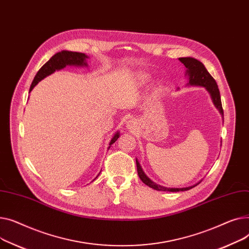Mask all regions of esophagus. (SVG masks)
Wrapping results in <instances>:
<instances>
[{
    "label": "esophagus",
    "instance_id": "1",
    "mask_svg": "<svg viewBox=\"0 0 249 249\" xmlns=\"http://www.w3.org/2000/svg\"><path fill=\"white\" fill-rule=\"evenodd\" d=\"M126 124H127V127H128V128H133L135 124H134V122H133V121H128Z\"/></svg>",
    "mask_w": 249,
    "mask_h": 249
}]
</instances>
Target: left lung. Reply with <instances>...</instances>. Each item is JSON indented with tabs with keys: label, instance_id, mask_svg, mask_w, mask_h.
I'll return each mask as SVG.
<instances>
[{
	"label": "left lung",
	"instance_id": "8db88e82",
	"mask_svg": "<svg viewBox=\"0 0 249 249\" xmlns=\"http://www.w3.org/2000/svg\"><path fill=\"white\" fill-rule=\"evenodd\" d=\"M179 60L185 65L187 68L186 71V75L189 77V83L190 85H197V86H203L208 90V92L211 95V98L213 100V104L217 107V109L220 111V113L223 115V108H222V104H221V97H220V92H219L218 89V85L215 81V79L210 75V73L207 71L205 66L203 65L202 62L199 60L195 59V58L192 57H181L179 58ZM137 160V169H138V175L140 179L149 187L157 190V191H169V192H179V191H187V190H190L197 186L198 184L194 186H190L186 188H166L163 186H160L156 183H154L152 180H150L147 175H145L141 168L140 163Z\"/></svg>",
	"mask_w": 249,
	"mask_h": 249
}]
</instances>
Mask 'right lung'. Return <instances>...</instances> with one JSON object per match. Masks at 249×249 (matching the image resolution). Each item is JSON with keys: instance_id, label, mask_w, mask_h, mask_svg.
Instances as JSON below:
<instances>
[{"instance_id": "1", "label": "right lung", "mask_w": 249, "mask_h": 249, "mask_svg": "<svg viewBox=\"0 0 249 249\" xmlns=\"http://www.w3.org/2000/svg\"><path fill=\"white\" fill-rule=\"evenodd\" d=\"M86 58L87 55H85L84 53H79V52H72V51H66L63 50L61 52H58L55 55H53L50 59L44 64L39 71L37 72V74L34 77V80L30 86V90L29 92H31L32 89L36 86V84L41 81L43 78H45L46 76L52 74L53 72H55L56 70H60L64 67H66V65H74V66H87L86 63ZM120 138V134L119 131L115 133L113 138L111 139V141L109 142V147L110 145L116 142ZM97 178V177H96ZM95 178V179H96Z\"/></svg>"}]
</instances>
